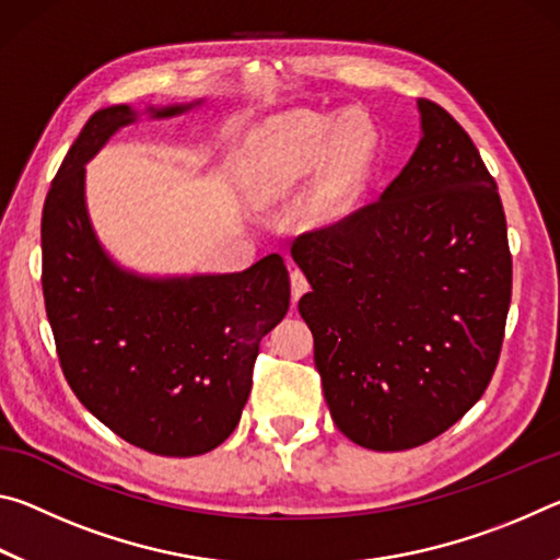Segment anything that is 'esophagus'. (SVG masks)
<instances>
[{
    "instance_id": "obj_1",
    "label": "esophagus",
    "mask_w": 560,
    "mask_h": 560,
    "mask_svg": "<svg viewBox=\"0 0 560 560\" xmlns=\"http://www.w3.org/2000/svg\"><path fill=\"white\" fill-rule=\"evenodd\" d=\"M306 291H308L306 273L299 271V269H293V271H291V301H293V306H296V301H299Z\"/></svg>"
}]
</instances>
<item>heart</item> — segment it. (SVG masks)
<instances>
[{
    "instance_id": "obj_1",
    "label": "heart",
    "mask_w": 560,
    "mask_h": 560,
    "mask_svg": "<svg viewBox=\"0 0 560 560\" xmlns=\"http://www.w3.org/2000/svg\"><path fill=\"white\" fill-rule=\"evenodd\" d=\"M373 140V126L360 113H283L257 130L252 179L264 195H283L314 177L330 160V175L318 195V210L334 214L371 155Z\"/></svg>"
}]
</instances>
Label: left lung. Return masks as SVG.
Here are the masks:
<instances>
[{
    "label": "left lung",
    "instance_id": "left-lung-1",
    "mask_svg": "<svg viewBox=\"0 0 560 560\" xmlns=\"http://www.w3.org/2000/svg\"><path fill=\"white\" fill-rule=\"evenodd\" d=\"M417 108L422 138L385 192L291 246L330 417L375 452L420 447L485 395L511 303L494 177L447 110Z\"/></svg>",
    "mask_w": 560,
    "mask_h": 560
}]
</instances>
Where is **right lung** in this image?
<instances>
[{
    "mask_svg": "<svg viewBox=\"0 0 560 560\" xmlns=\"http://www.w3.org/2000/svg\"><path fill=\"white\" fill-rule=\"evenodd\" d=\"M200 103L148 113L173 118ZM136 118L130 106L93 113L54 177L42 214L46 316L91 415L140 450L195 457L240 424L259 343L287 316L291 283L279 254L236 273L165 279L108 257L89 220L86 163Z\"/></svg>",
    "mask_w": 560,
    "mask_h": 560,
    "instance_id": "right-lung-1",
    "label": "right lung"
}]
</instances>
